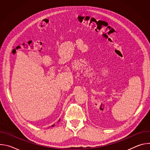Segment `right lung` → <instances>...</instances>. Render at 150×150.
Here are the masks:
<instances>
[{"instance_id": "1", "label": "right lung", "mask_w": 150, "mask_h": 150, "mask_svg": "<svg viewBox=\"0 0 150 150\" xmlns=\"http://www.w3.org/2000/svg\"><path fill=\"white\" fill-rule=\"evenodd\" d=\"M54 126V125H52V126Z\"/></svg>"}]
</instances>
